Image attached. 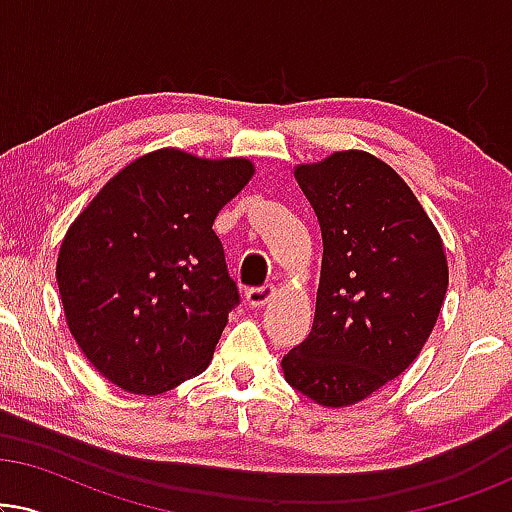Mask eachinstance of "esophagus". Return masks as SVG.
Returning <instances> with one entry per match:
<instances>
[{
    "label": "esophagus",
    "instance_id": "obj_1",
    "mask_svg": "<svg viewBox=\"0 0 512 512\" xmlns=\"http://www.w3.org/2000/svg\"><path fill=\"white\" fill-rule=\"evenodd\" d=\"M272 298H275V286H272V284L251 286V289L247 291V303L251 307H261V305H265Z\"/></svg>",
    "mask_w": 512,
    "mask_h": 512
}]
</instances>
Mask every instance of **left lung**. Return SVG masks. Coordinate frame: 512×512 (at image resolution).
Segmentation results:
<instances>
[{
  "instance_id": "8db88e82",
  "label": "left lung",
  "mask_w": 512,
  "mask_h": 512,
  "mask_svg": "<svg viewBox=\"0 0 512 512\" xmlns=\"http://www.w3.org/2000/svg\"><path fill=\"white\" fill-rule=\"evenodd\" d=\"M324 256L307 338L282 359L286 382L324 408H347L417 359L447 291L436 226L410 186L366 151L298 165Z\"/></svg>"
}]
</instances>
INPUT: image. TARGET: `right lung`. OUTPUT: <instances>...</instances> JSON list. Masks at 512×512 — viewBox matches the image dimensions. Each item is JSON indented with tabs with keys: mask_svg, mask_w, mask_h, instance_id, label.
I'll use <instances>...</instances> for the list:
<instances>
[{
	"mask_svg": "<svg viewBox=\"0 0 512 512\" xmlns=\"http://www.w3.org/2000/svg\"><path fill=\"white\" fill-rule=\"evenodd\" d=\"M251 177L247 158L158 149L69 226L55 265L67 326L116 387L156 396L209 366L240 303L212 226Z\"/></svg>",
	"mask_w": 512,
	"mask_h": 512,
	"instance_id": "1",
	"label": "right lung"
}]
</instances>
